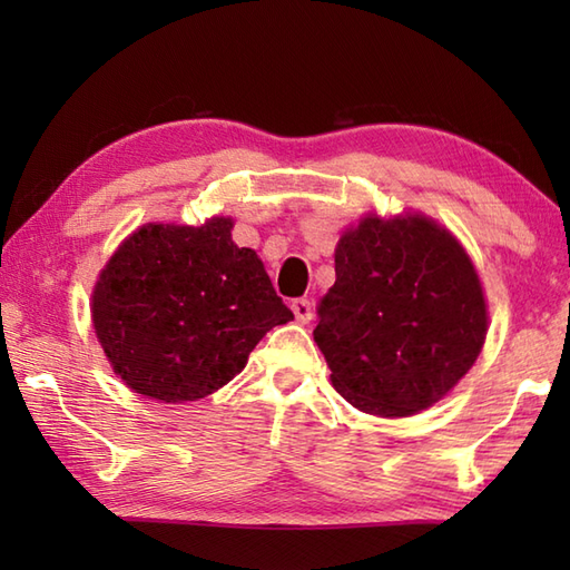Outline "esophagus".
<instances>
[{
  "label": "esophagus",
  "mask_w": 570,
  "mask_h": 570,
  "mask_svg": "<svg viewBox=\"0 0 570 570\" xmlns=\"http://www.w3.org/2000/svg\"><path fill=\"white\" fill-rule=\"evenodd\" d=\"M292 311H294V316H296V321L298 323H311V318H313V304L308 298H294L292 301Z\"/></svg>",
  "instance_id": "esophagus-1"
}]
</instances>
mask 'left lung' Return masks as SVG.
<instances>
[{
    "instance_id": "1",
    "label": "left lung",
    "mask_w": 570,
    "mask_h": 570,
    "mask_svg": "<svg viewBox=\"0 0 570 570\" xmlns=\"http://www.w3.org/2000/svg\"><path fill=\"white\" fill-rule=\"evenodd\" d=\"M485 333L475 266L429 217H365L337 242L313 337L355 409L409 416L433 406L478 360Z\"/></svg>"
}]
</instances>
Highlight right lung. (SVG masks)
<instances>
[{
    "label": "right lung",
    "mask_w": 570,
    "mask_h": 570,
    "mask_svg": "<svg viewBox=\"0 0 570 570\" xmlns=\"http://www.w3.org/2000/svg\"><path fill=\"white\" fill-rule=\"evenodd\" d=\"M233 220L144 225L100 274L92 325L112 370L166 404L220 390L274 325L294 313L257 252L233 242Z\"/></svg>",
    "instance_id": "add662e5"
}]
</instances>
